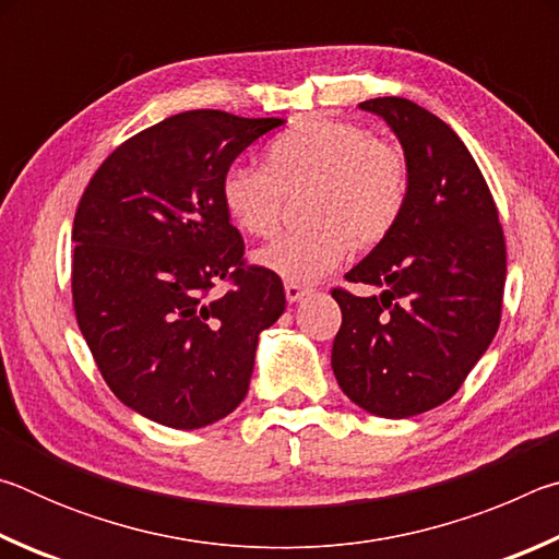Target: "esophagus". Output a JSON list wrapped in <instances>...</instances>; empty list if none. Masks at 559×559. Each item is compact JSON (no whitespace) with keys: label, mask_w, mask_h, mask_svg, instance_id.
<instances>
[{"label":"esophagus","mask_w":559,"mask_h":559,"mask_svg":"<svg viewBox=\"0 0 559 559\" xmlns=\"http://www.w3.org/2000/svg\"><path fill=\"white\" fill-rule=\"evenodd\" d=\"M286 298L290 300V302H298L302 296H308V288H302V286H298V283H286Z\"/></svg>","instance_id":"obj_1"}]
</instances>
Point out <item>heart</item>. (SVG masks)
Returning <instances> with one entry per match:
<instances>
[{
    "instance_id": "b5f03b06",
    "label": "heart",
    "mask_w": 559,
    "mask_h": 559,
    "mask_svg": "<svg viewBox=\"0 0 559 559\" xmlns=\"http://www.w3.org/2000/svg\"><path fill=\"white\" fill-rule=\"evenodd\" d=\"M310 185L313 226L283 234L257 253L259 266L286 283H313L349 249H370L392 234L409 202L402 150L362 126L333 118L293 122L263 150V167L231 165L219 185L224 212L251 236L276 231L286 192Z\"/></svg>"
}]
</instances>
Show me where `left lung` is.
I'll return each mask as SVG.
<instances>
[{
    "label": "left lung",
    "instance_id": "8db88e82",
    "mask_svg": "<svg viewBox=\"0 0 559 559\" xmlns=\"http://www.w3.org/2000/svg\"><path fill=\"white\" fill-rule=\"evenodd\" d=\"M386 120L409 165V202L392 234L333 288L343 310L333 372L365 412L404 419L459 392L503 313L506 236L476 159L447 122L396 96L359 103Z\"/></svg>",
    "mask_w": 559,
    "mask_h": 559
}]
</instances>
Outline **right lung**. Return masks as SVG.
Listing matches in <instances>:
<instances>
[{"mask_svg": "<svg viewBox=\"0 0 559 559\" xmlns=\"http://www.w3.org/2000/svg\"><path fill=\"white\" fill-rule=\"evenodd\" d=\"M283 122L177 112L112 150L75 210V320L112 394L163 427L231 414L259 333L286 310L281 278L246 263L219 194L234 159Z\"/></svg>", "mask_w": 559, "mask_h": 559, "instance_id": "obj_1", "label": "right lung"}]
</instances>
